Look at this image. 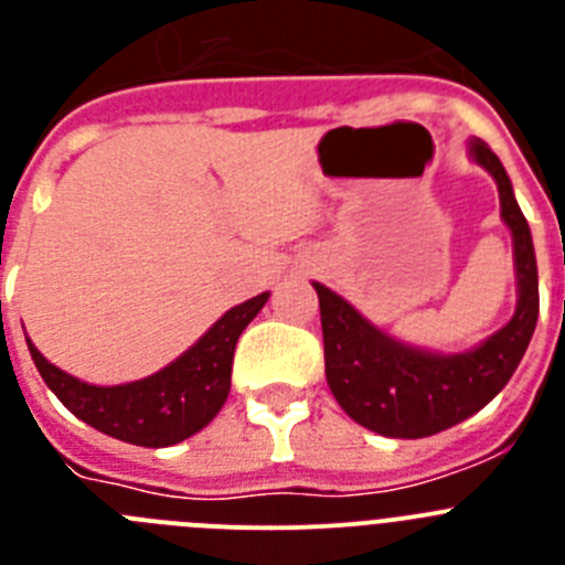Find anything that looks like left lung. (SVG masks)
Wrapping results in <instances>:
<instances>
[{"mask_svg": "<svg viewBox=\"0 0 565 565\" xmlns=\"http://www.w3.org/2000/svg\"><path fill=\"white\" fill-rule=\"evenodd\" d=\"M469 158L492 174L512 234L518 306L501 331L461 353L416 348L384 333L344 297L313 282L326 339V376L348 416L387 438H427L456 427L507 387L537 326V259L532 232L498 154L469 138Z\"/></svg>", "mask_w": 565, "mask_h": 565, "instance_id": "left-lung-1", "label": "left lung"}]
</instances>
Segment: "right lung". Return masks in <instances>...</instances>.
I'll list each match as a JSON object with an SVG mask.
<instances>
[{
    "label": "right lung",
    "mask_w": 565,
    "mask_h": 565,
    "mask_svg": "<svg viewBox=\"0 0 565 565\" xmlns=\"http://www.w3.org/2000/svg\"><path fill=\"white\" fill-rule=\"evenodd\" d=\"M271 294L228 308L198 342L158 373L127 384H89L50 364L30 342L28 351L58 402L104 436L138 447H172L201 433L228 398L234 344Z\"/></svg>",
    "instance_id": "1"
}]
</instances>
